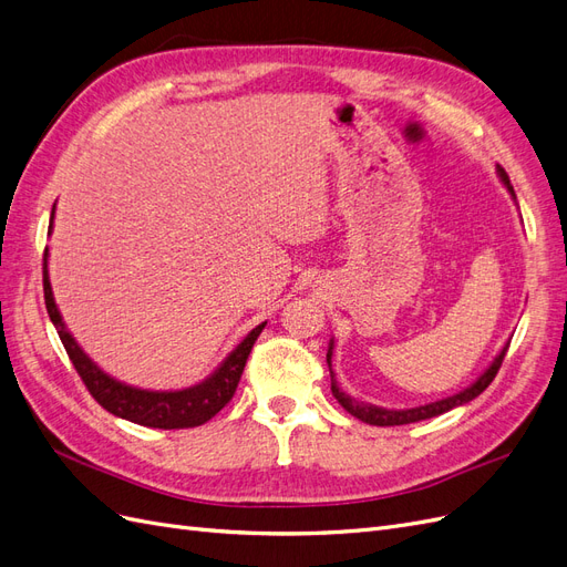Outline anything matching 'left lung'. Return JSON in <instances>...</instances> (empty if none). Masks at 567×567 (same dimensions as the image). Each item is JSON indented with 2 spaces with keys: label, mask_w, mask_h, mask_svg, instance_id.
I'll return each instance as SVG.
<instances>
[{
  "label": "left lung",
  "mask_w": 567,
  "mask_h": 567,
  "mask_svg": "<svg viewBox=\"0 0 567 567\" xmlns=\"http://www.w3.org/2000/svg\"><path fill=\"white\" fill-rule=\"evenodd\" d=\"M497 176L504 184V188L511 193V197L516 199V193H514V186H511L508 181V174L499 167L497 164ZM508 351V341L502 346V351L495 355V360L489 362V368L471 383V386H466L464 391L454 393V395H447L443 400H435V403H426V405H416V408H405V410H389V408H379V405H372V403H360V400L351 398L349 393H343L339 389V381L334 379V372H332V353H334V339H330V349H327V364H330V377H332V395L339 400V405L353 414L355 419H360V422L364 424H372V426H403V424H414V422H422V419H431V416H437L443 412H450L452 408H460V405H466L471 403L473 398H478L489 383L492 379H495L497 370L502 368V360Z\"/></svg>",
  "instance_id": "8db88e82"
}]
</instances>
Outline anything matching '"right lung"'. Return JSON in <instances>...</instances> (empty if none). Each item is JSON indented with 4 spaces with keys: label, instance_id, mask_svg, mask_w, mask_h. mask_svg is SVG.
<instances>
[{
    "label": "right lung",
    "instance_id": "obj_1",
    "mask_svg": "<svg viewBox=\"0 0 567 567\" xmlns=\"http://www.w3.org/2000/svg\"><path fill=\"white\" fill-rule=\"evenodd\" d=\"M53 214H56V205L51 209L49 233L53 228ZM44 301L47 313L53 327L59 330V337L72 364H75V370L82 377L89 393L99 400V405L120 419H126V422L151 429H193L209 422L216 412H221L230 403V398L237 389V381L243 377L254 341L259 339L261 330L266 327V322L254 327V330L224 358V362L218 364L207 379L195 383V386L178 391H151L130 386V383L103 372L99 364L82 351V346L75 341V337L70 334L49 282V249H44Z\"/></svg>",
    "mask_w": 567,
    "mask_h": 567
}]
</instances>
